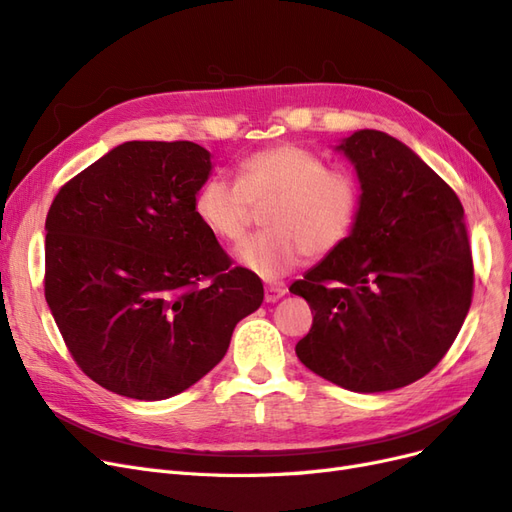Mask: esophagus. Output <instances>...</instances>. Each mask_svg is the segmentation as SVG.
<instances>
[{"mask_svg": "<svg viewBox=\"0 0 512 512\" xmlns=\"http://www.w3.org/2000/svg\"><path fill=\"white\" fill-rule=\"evenodd\" d=\"M284 294H286L284 286H267L265 288V301L267 303H275V301H280Z\"/></svg>", "mask_w": 512, "mask_h": 512, "instance_id": "esophagus-1", "label": "esophagus"}]
</instances>
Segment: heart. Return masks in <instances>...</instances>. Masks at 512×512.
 Instances as JSON below:
<instances>
[{"label":"heart","mask_w":512,"mask_h":512,"mask_svg":"<svg viewBox=\"0 0 512 512\" xmlns=\"http://www.w3.org/2000/svg\"><path fill=\"white\" fill-rule=\"evenodd\" d=\"M262 209L267 230L235 250L237 265L275 282L303 256L322 258L342 245L356 224L361 190L342 168H327L318 153L299 145H277L247 156L237 166V183L209 177L194 196V211L211 235L237 243Z\"/></svg>","instance_id":"obj_1"}]
</instances>
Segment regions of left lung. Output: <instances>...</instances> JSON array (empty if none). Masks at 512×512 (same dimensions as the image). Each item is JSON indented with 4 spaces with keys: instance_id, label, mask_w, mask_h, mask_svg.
I'll return each mask as SVG.
<instances>
[{
    "instance_id": "8db88e82",
    "label": "left lung",
    "mask_w": 512,
    "mask_h": 512,
    "mask_svg": "<svg viewBox=\"0 0 512 512\" xmlns=\"http://www.w3.org/2000/svg\"><path fill=\"white\" fill-rule=\"evenodd\" d=\"M361 183L350 237L290 286L314 322L299 361L342 389L408 386L453 346L472 303L463 207L448 183L397 138L359 130L335 147Z\"/></svg>"
}]
</instances>
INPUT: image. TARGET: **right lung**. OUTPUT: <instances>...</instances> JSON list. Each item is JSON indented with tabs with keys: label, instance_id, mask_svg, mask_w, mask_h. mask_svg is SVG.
<instances>
[{
	"label": "right lung",
	"instance_id": "1",
	"mask_svg": "<svg viewBox=\"0 0 512 512\" xmlns=\"http://www.w3.org/2000/svg\"><path fill=\"white\" fill-rule=\"evenodd\" d=\"M211 168L190 141H128L70 179L46 215V303L76 365L117 395L190 389L265 297L196 218Z\"/></svg>",
	"mask_w": 512,
	"mask_h": 512
}]
</instances>
